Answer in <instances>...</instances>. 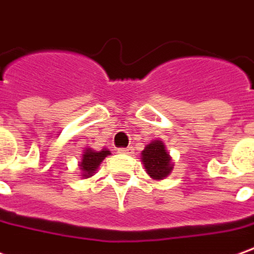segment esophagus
Wrapping results in <instances>:
<instances>
[{"label": "esophagus", "instance_id": "1", "mask_svg": "<svg viewBox=\"0 0 254 254\" xmlns=\"http://www.w3.org/2000/svg\"><path fill=\"white\" fill-rule=\"evenodd\" d=\"M118 152H121V154H125V155H130L133 152L132 147H127V148H120Z\"/></svg>", "mask_w": 254, "mask_h": 254}]
</instances>
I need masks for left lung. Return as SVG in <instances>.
Masks as SVG:
<instances>
[{
    "instance_id": "obj_1",
    "label": "left lung",
    "mask_w": 254,
    "mask_h": 254,
    "mask_svg": "<svg viewBox=\"0 0 254 254\" xmlns=\"http://www.w3.org/2000/svg\"><path fill=\"white\" fill-rule=\"evenodd\" d=\"M141 162L147 175L154 180H164L173 170V161L162 140H151L141 151Z\"/></svg>"
}]
</instances>
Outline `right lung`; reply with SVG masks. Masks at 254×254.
<instances>
[{"instance_id": "right-lung-1", "label": "right lung", "mask_w": 254, "mask_h": 254, "mask_svg": "<svg viewBox=\"0 0 254 254\" xmlns=\"http://www.w3.org/2000/svg\"><path fill=\"white\" fill-rule=\"evenodd\" d=\"M110 154H111V151L107 150V148H102L100 151H96V150L89 148V147L85 148L82 158L79 161V169L82 172L81 176L84 177V179L93 176L97 172V169H99L100 164Z\"/></svg>"}]
</instances>
